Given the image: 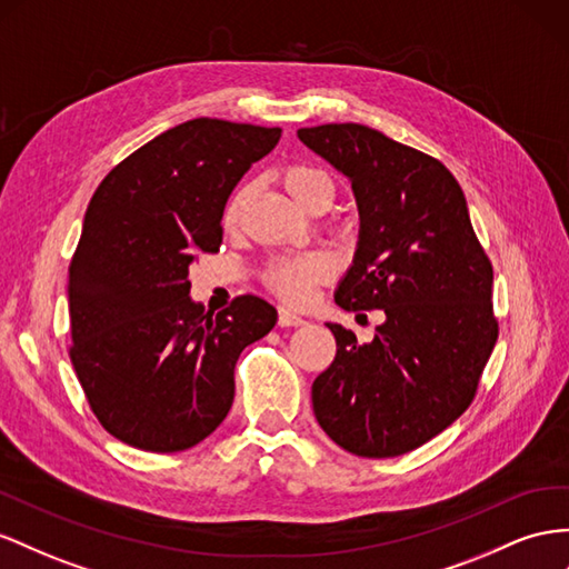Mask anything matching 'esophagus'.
I'll return each instance as SVG.
<instances>
[{
	"label": "esophagus",
	"instance_id": "obj_1",
	"mask_svg": "<svg viewBox=\"0 0 569 569\" xmlns=\"http://www.w3.org/2000/svg\"><path fill=\"white\" fill-rule=\"evenodd\" d=\"M278 326L280 328H301V326H306V320L301 316H297V313H291L289 309H280Z\"/></svg>",
	"mask_w": 569,
	"mask_h": 569
}]
</instances>
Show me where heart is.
I'll use <instances>...</instances> for the list:
<instances>
[{"mask_svg":"<svg viewBox=\"0 0 569 569\" xmlns=\"http://www.w3.org/2000/svg\"><path fill=\"white\" fill-rule=\"evenodd\" d=\"M284 189L306 208H313L318 201H332L335 183L332 179L311 164H289L282 170ZM251 198V187L243 183L222 210V224L232 229L239 224L243 210ZM335 274V258L326 251H301L274 256L266 268V284L274 295L289 303H303L311 297L316 284L328 282Z\"/></svg>","mask_w":569,"mask_h":569,"instance_id":"b5f03b06","label":"heart"}]
</instances>
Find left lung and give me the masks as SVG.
Wrapping results in <instances>:
<instances>
[{
  "label": "left lung",
  "instance_id": "8db88e82",
  "mask_svg": "<svg viewBox=\"0 0 569 569\" xmlns=\"http://www.w3.org/2000/svg\"><path fill=\"white\" fill-rule=\"evenodd\" d=\"M297 136L351 181L357 198L359 243L335 301L386 313L366 345L328 322L337 355L313 380V413L351 455L411 452L462 417L479 388L498 340L493 266L440 160L363 124Z\"/></svg>",
  "mask_w": 569,
  "mask_h": 569
}]
</instances>
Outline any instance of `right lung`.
<instances>
[{
  "label": "right lung",
  "mask_w": 569,
  "mask_h": 569,
  "mask_svg": "<svg viewBox=\"0 0 569 569\" xmlns=\"http://www.w3.org/2000/svg\"><path fill=\"white\" fill-rule=\"evenodd\" d=\"M282 129L198 117L167 129L102 179L69 266V357L107 433L181 452L218 428L234 366L278 311L237 297L212 316L189 297V266L218 253L222 210Z\"/></svg>",
  "instance_id": "1"
}]
</instances>
